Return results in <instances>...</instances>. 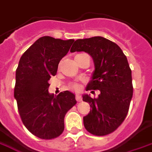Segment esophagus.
Segmentation results:
<instances>
[{
	"label": "esophagus",
	"mask_w": 152,
	"mask_h": 152,
	"mask_svg": "<svg viewBox=\"0 0 152 152\" xmlns=\"http://www.w3.org/2000/svg\"><path fill=\"white\" fill-rule=\"evenodd\" d=\"M76 99L77 102H81V96H80V95H76Z\"/></svg>",
	"instance_id": "34e87169"
}]
</instances>
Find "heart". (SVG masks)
Returning <instances> with one entry per match:
<instances>
[{
    "instance_id": "obj_1",
    "label": "heart",
    "mask_w": 152,
    "mask_h": 152,
    "mask_svg": "<svg viewBox=\"0 0 152 152\" xmlns=\"http://www.w3.org/2000/svg\"><path fill=\"white\" fill-rule=\"evenodd\" d=\"M70 88L74 91H79L80 90V86L79 85L76 84V83H73L70 86Z\"/></svg>"
}]
</instances>
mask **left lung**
<instances>
[{"label":"left lung","mask_w":152,"mask_h":152,"mask_svg":"<svg viewBox=\"0 0 152 152\" xmlns=\"http://www.w3.org/2000/svg\"><path fill=\"white\" fill-rule=\"evenodd\" d=\"M85 51L92 57L95 70L88 90H99L97 98L85 94L91 111L83 117L85 128L95 136H106L121 125L133 95L132 70L127 58L115 42L102 37L76 40L71 52ZM92 92V91H91Z\"/></svg>","instance_id":"8db88e82"}]
</instances>
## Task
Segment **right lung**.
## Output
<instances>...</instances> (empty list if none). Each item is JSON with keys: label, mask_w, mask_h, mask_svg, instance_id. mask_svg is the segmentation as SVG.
<instances>
[{"label": "right lung", "mask_w": 152, "mask_h": 152, "mask_svg": "<svg viewBox=\"0 0 152 152\" xmlns=\"http://www.w3.org/2000/svg\"><path fill=\"white\" fill-rule=\"evenodd\" d=\"M73 39L42 37L20 59L15 72L14 97L22 122L34 136L44 140L58 137L64 131L65 115L76 104L75 95L65 91L50 94L48 80L57 72Z\"/></svg>", "instance_id": "right-lung-1"}]
</instances>
